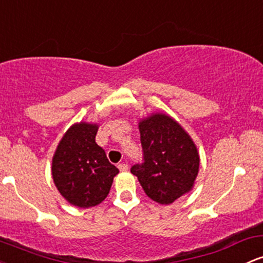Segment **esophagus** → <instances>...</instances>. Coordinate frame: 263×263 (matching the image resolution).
<instances>
[{"mask_svg": "<svg viewBox=\"0 0 263 263\" xmlns=\"http://www.w3.org/2000/svg\"><path fill=\"white\" fill-rule=\"evenodd\" d=\"M117 167H118V170H120V171H122V172H125V171H127V170H128V166H127V163H118Z\"/></svg>", "mask_w": 263, "mask_h": 263, "instance_id": "1", "label": "esophagus"}]
</instances>
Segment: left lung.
I'll use <instances>...</instances> for the list:
<instances>
[{"mask_svg":"<svg viewBox=\"0 0 263 263\" xmlns=\"http://www.w3.org/2000/svg\"><path fill=\"white\" fill-rule=\"evenodd\" d=\"M143 163L135 164L131 174L151 200L171 204L195 186L200 155L184 128L170 115L156 112L138 122Z\"/></svg>","mask_w":263,"mask_h":263,"instance_id":"8db88e82","label":"left lung"}]
</instances>
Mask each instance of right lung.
Returning a JSON list of instances; mask_svg holds the SVG:
<instances>
[{"mask_svg": "<svg viewBox=\"0 0 263 263\" xmlns=\"http://www.w3.org/2000/svg\"><path fill=\"white\" fill-rule=\"evenodd\" d=\"M97 131V123H73L52 157L54 186L68 203L81 209L97 206L105 200L118 174L95 141Z\"/></svg>", "mask_w": 263, "mask_h": 263, "instance_id": "right-lung-1", "label": "right lung"}]
</instances>
